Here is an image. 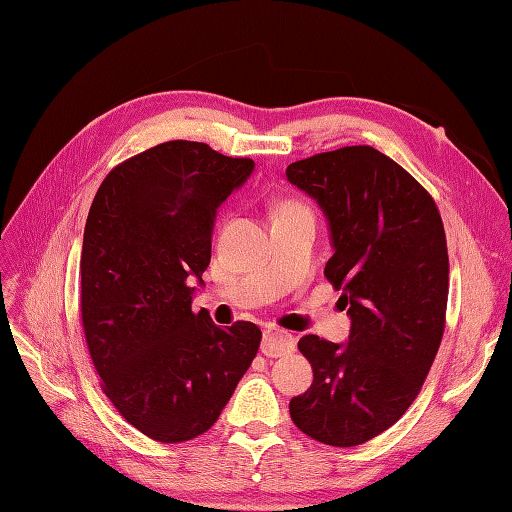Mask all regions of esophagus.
<instances>
[{"mask_svg": "<svg viewBox=\"0 0 512 512\" xmlns=\"http://www.w3.org/2000/svg\"><path fill=\"white\" fill-rule=\"evenodd\" d=\"M294 346H297V339H294L288 331L269 327L265 333H262L260 350L265 356H271V359L273 356H284V354L292 352Z\"/></svg>", "mask_w": 512, "mask_h": 512, "instance_id": "esophagus-1", "label": "esophagus"}]
</instances>
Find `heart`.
<instances>
[{
	"mask_svg": "<svg viewBox=\"0 0 512 512\" xmlns=\"http://www.w3.org/2000/svg\"><path fill=\"white\" fill-rule=\"evenodd\" d=\"M301 205H297V203H284V205H280V209L277 211H284V209H299Z\"/></svg>",
	"mask_w": 512,
	"mask_h": 512,
	"instance_id": "1",
	"label": "heart"
}]
</instances>
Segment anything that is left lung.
Here are the masks:
<instances>
[{"mask_svg":"<svg viewBox=\"0 0 512 512\" xmlns=\"http://www.w3.org/2000/svg\"><path fill=\"white\" fill-rule=\"evenodd\" d=\"M286 179L327 218L324 275L350 316L344 344L299 339L314 382L290 399V416L322 444L356 446L404 416L436 359L448 299L442 218L421 183L367 145L292 162Z\"/></svg>","mask_w":512,"mask_h":512,"instance_id":"obj_1","label":"left lung"}]
</instances>
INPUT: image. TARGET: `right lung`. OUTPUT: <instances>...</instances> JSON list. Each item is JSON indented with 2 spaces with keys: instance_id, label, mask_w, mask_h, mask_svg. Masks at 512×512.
<instances>
[{
  "instance_id": "right-lung-1",
  "label": "right lung",
  "mask_w": 512,
  "mask_h": 512,
  "mask_svg": "<svg viewBox=\"0 0 512 512\" xmlns=\"http://www.w3.org/2000/svg\"><path fill=\"white\" fill-rule=\"evenodd\" d=\"M254 166L168 141L111 170L91 203L81 254L89 354L106 397L151 440L205 433L258 352L254 322L222 329L207 309L192 312L218 209Z\"/></svg>"
}]
</instances>
